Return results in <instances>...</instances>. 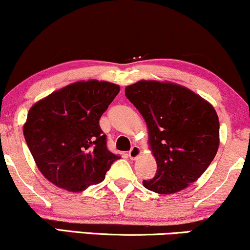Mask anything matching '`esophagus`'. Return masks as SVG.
Listing matches in <instances>:
<instances>
[{
    "mask_svg": "<svg viewBox=\"0 0 250 250\" xmlns=\"http://www.w3.org/2000/svg\"><path fill=\"white\" fill-rule=\"evenodd\" d=\"M140 154H142V148H140L139 146H133V147L131 148V151L128 152V155H130L132 160H136L138 157H140Z\"/></svg>",
    "mask_w": 250,
    "mask_h": 250,
    "instance_id": "1",
    "label": "esophagus"
}]
</instances>
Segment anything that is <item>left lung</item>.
<instances>
[{
    "label": "left lung",
    "mask_w": 250,
    "mask_h": 250,
    "mask_svg": "<svg viewBox=\"0 0 250 250\" xmlns=\"http://www.w3.org/2000/svg\"><path fill=\"white\" fill-rule=\"evenodd\" d=\"M125 95L145 119L148 145L157 173L144 180L145 188L159 194L180 192L201 177L220 144L215 108L186 86L172 82L139 81Z\"/></svg>",
    "instance_id": "8db88e82"
}]
</instances>
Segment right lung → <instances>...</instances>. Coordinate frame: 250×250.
I'll return each mask as SVG.
<instances>
[{
    "label": "right lung",
    "mask_w": 250,
    "mask_h": 250,
    "mask_svg": "<svg viewBox=\"0 0 250 250\" xmlns=\"http://www.w3.org/2000/svg\"><path fill=\"white\" fill-rule=\"evenodd\" d=\"M119 90L110 82L81 81L30 107L23 134L36 166L50 183L77 193L104 180L119 157L107 149L99 119Z\"/></svg>",
    "instance_id": "right-lung-1"
}]
</instances>
